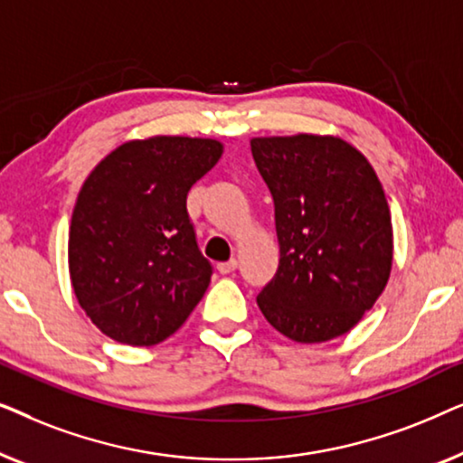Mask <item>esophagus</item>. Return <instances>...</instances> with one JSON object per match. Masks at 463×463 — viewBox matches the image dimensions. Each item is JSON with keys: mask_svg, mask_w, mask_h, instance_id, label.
<instances>
[{"mask_svg": "<svg viewBox=\"0 0 463 463\" xmlns=\"http://www.w3.org/2000/svg\"><path fill=\"white\" fill-rule=\"evenodd\" d=\"M236 268H238V261H236V259H230V261L217 263L219 274H232V271H236Z\"/></svg>", "mask_w": 463, "mask_h": 463, "instance_id": "obj_1", "label": "esophagus"}]
</instances>
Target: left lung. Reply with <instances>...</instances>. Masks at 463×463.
I'll return each instance as SVG.
<instances>
[{"instance_id": "left-lung-1", "label": "left lung", "mask_w": 463, "mask_h": 463, "mask_svg": "<svg viewBox=\"0 0 463 463\" xmlns=\"http://www.w3.org/2000/svg\"><path fill=\"white\" fill-rule=\"evenodd\" d=\"M250 149L274 198L280 244L257 306L297 344L341 337L390 280L394 232L382 181L363 151L335 135L255 137Z\"/></svg>"}]
</instances>
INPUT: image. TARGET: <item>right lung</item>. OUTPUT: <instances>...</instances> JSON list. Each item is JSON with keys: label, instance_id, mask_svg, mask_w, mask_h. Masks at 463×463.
<instances>
[{"label": "right lung", "instance_id": "add662e5", "mask_svg": "<svg viewBox=\"0 0 463 463\" xmlns=\"http://www.w3.org/2000/svg\"><path fill=\"white\" fill-rule=\"evenodd\" d=\"M208 137L132 138L81 185L69 225V278L92 325L126 345H156L179 331L208 282L187 192L219 157Z\"/></svg>", "mask_w": 463, "mask_h": 463}]
</instances>
